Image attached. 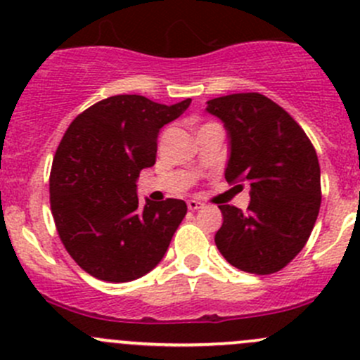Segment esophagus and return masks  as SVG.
<instances>
[{
	"mask_svg": "<svg viewBox=\"0 0 360 360\" xmlns=\"http://www.w3.org/2000/svg\"><path fill=\"white\" fill-rule=\"evenodd\" d=\"M202 207H203V203H200V202L188 200V209L190 210H198V209H202Z\"/></svg>",
	"mask_w": 360,
	"mask_h": 360,
	"instance_id": "1",
	"label": "esophagus"
}]
</instances>
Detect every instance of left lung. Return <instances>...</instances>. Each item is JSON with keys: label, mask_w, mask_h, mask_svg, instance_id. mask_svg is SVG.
Returning <instances> with one entry per match:
<instances>
[{"label": "left lung", "mask_w": 360, "mask_h": 360, "mask_svg": "<svg viewBox=\"0 0 360 360\" xmlns=\"http://www.w3.org/2000/svg\"><path fill=\"white\" fill-rule=\"evenodd\" d=\"M230 139L224 177L249 184L248 212L219 205L216 245L248 274L268 275L291 263L307 244L321 209V167L304 130L288 111L257 92L207 101Z\"/></svg>", "instance_id": "8db88e82"}]
</instances>
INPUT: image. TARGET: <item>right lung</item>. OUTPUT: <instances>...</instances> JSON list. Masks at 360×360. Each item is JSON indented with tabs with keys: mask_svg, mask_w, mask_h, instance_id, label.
I'll return each mask as SVG.
<instances>
[{
	"mask_svg": "<svg viewBox=\"0 0 360 360\" xmlns=\"http://www.w3.org/2000/svg\"><path fill=\"white\" fill-rule=\"evenodd\" d=\"M190 104L112 96L68 127L50 172V207L69 256L92 277L136 281L165 256L186 203L146 198L141 205L136 183L141 170L157 162L160 129Z\"/></svg>",
	"mask_w": 360,
	"mask_h": 360,
	"instance_id": "obj_1",
	"label": "right lung"
}]
</instances>
